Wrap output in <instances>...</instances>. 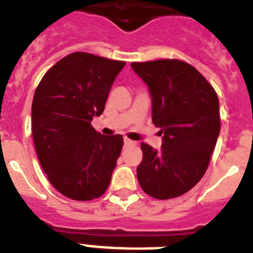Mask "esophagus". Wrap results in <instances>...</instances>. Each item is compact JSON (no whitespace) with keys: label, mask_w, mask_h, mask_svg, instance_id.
Instances as JSON below:
<instances>
[{"label":"esophagus","mask_w":253,"mask_h":253,"mask_svg":"<svg viewBox=\"0 0 253 253\" xmlns=\"http://www.w3.org/2000/svg\"><path fill=\"white\" fill-rule=\"evenodd\" d=\"M136 143L132 142V140H130L128 138H125V146H135Z\"/></svg>","instance_id":"34e87169"}]
</instances>
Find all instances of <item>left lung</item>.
I'll return each mask as SVG.
<instances>
[{"label":"left lung","instance_id":"8db88e82","mask_svg":"<svg viewBox=\"0 0 253 253\" xmlns=\"http://www.w3.org/2000/svg\"><path fill=\"white\" fill-rule=\"evenodd\" d=\"M131 67L148 85L152 122L163 134L159 151L142 143L139 185L158 200L182 196L202 178L215 148L220 131L218 95L185 61L162 59Z\"/></svg>","mask_w":253,"mask_h":253}]
</instances>
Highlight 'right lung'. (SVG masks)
<instances>
[{"label":"right lung","instance_id":"1","mask_svg":"<svg viewBox=\"0 0 253 253\" xmlns=\"http://www.w3.org/2000/svg\"><path fill=\"white\" fill-rule=\"evenodd\" d=\"M125 61L73 52L47 71L33 99V138L53 188L76 201L106 192L123 147L122 135L99 134L90 123L102 114Z\"/></svg>","mask_w":253,"mask_h":253}]
</instances>
